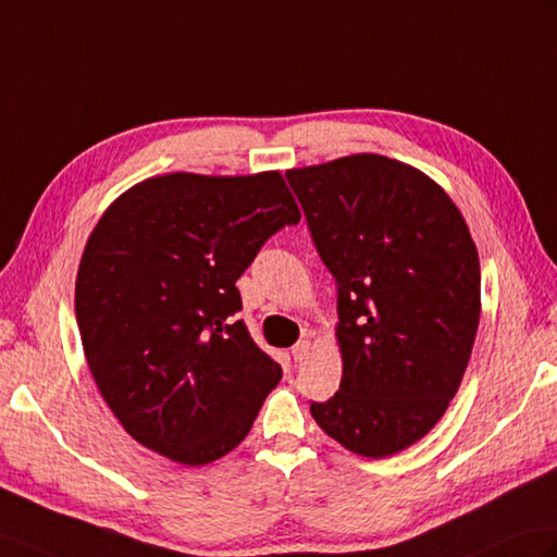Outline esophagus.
I'll return each mask as SVG.
<instances>
[{
	"instance_id": "1",
	"label": "esophagus",
	"mask_w": 557,
	"mask_h": 557,
	"mask_svg": "<svg viewBox=\"0 0 557 557\" xmlns=\"http://www.w3.org/2000/svg\"><path fill=\"white\" fill-rule=\"evenodd\" d=\"M308 354H310V342H308V339H301V342H296V344L292 346L294 360H304Z\"/></svg>"
}]
</instances>
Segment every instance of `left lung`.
Wrapping results in <instances>:
<instances>
[{"label": "left lung", "instance_id": "1", "mask_svg": "<svg viewBox=\"0 0 557 557\" xmlns=\"http://www.w3.org/2000/svg\"><path fill=\"white\" fill-rule=\"evenodd\" d=\"M287 183L337 282L344 374L310 416L358 456H394L442 420L468 368L482 287L470 230L434 180L377 153Z\"/></svg>", "mask_w": 557, "mask_h": 557}]
</instances>
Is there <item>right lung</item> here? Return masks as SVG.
<instances>
[{
    "label": "right lung",
    "mask_w": 557,
    "mask_h": 557,
    "mask_svg": "<svg viewBox=\"0 0 557 557\" xmlns=\"http://www.w3.org/2000/svg\"><path fill=\"white\" fill-rule=\"evenodd\" d=\"M301 220L280 173H173L101 215L75 280L87 366L135 442L183 465L237 448L282 368L237 320L242 277Z\"/></svg>",
    "instance_id": "right-lung-1"
}]
</instances>
